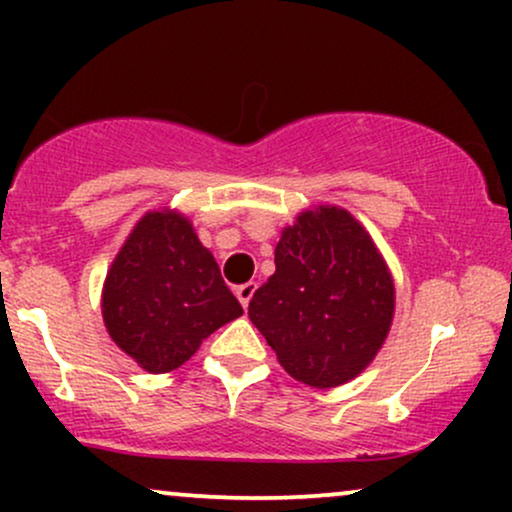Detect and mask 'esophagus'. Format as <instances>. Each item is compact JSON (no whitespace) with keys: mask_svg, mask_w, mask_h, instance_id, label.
<instances>
[{"mask_svg":"<svg viewBox=\"0 0 512 512\" xmlns=\"http://www.w3.org/2000/svg\"><path fill=\"white\" fill-rule=\"evenodd\" d=\"M255 291H257V284H255V281H248V284H240V286H238V289H236V296H238V301L243 303V308H248L250 298L255 296Z\"/></svg>","mask_w":512,"mask_h":512,"instance_id":"obj_1","label":"esophagus"}]
</instances>
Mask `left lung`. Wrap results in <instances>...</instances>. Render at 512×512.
<instances>
[{
    "label": "left lung",
    "mask_w": 512,
    "mask_h": 512,
    "mask_svg": "<svg viewBox=\"0 0 512 512\" xmlns=\"http://www.w3.org/2000/svg\"><path fill=\"white\" fill-rule=\"evenodd\" d=\"M276 272L252 296V325L291 378L334 387L383 346L395 286L373 240L349 211H305L281 233Z\"/></svg>",
    "instance_id": "8db88e82"
}]
</instances>
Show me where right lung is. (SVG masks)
<instances>
[{
    "label": "right lung",
    "instance_id": "add662e5",
    "mask_svg": "<svg viewBox=\"0 0 512 512\" xmlns=\"http://www.w3.org/2000/svg\"><path fill=\"white\" fill-rule=\"evenodd\" d=\"M243 315L211 252L175 211H149L103 289L113 342L149 373L182 366L211 332Z\"/></svg>",
    "mask_w": 512,
    "mask_h": 512
}]
</instances>
